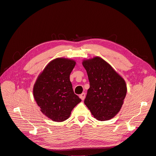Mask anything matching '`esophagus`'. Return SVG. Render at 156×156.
Here are the masks:
<instances>
[{
    "label": "esophagus",
    "instance_id": "esophagus-1",
    "mask_svg": "<svg viewBox=\"0 0 156 156\" xmlns=\"http://www.w3.org/2000/svg\"><path fill=\"white\" fill-rule=\"evenodd\" d=\"M85 95H86V94L84 93V92H83V93H82L81 94H80V95H79V98H81L82 100H84V98H85Z\"/></svg>",
    "mask_w": 156,
    "mask_h": 156
}]
</instances>
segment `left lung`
I'll list each match as a JSON object with an SVG mask.
<instances>
[{
    "label": "left lung",
    "instance_id": "8db88e82",
    "mask_svg": "<svg viewBox=\"0 0 156 156\" xmlns=\"http://www.w3.org/2000/svg\"><path fill=\"white\" fill-rule=\"evenodd\" d=\"M90 88L84 104L98 120L111 119L120 110L126 95L124 79L104 60L94 57L84 60Z\"/></svg>",
    "mask_w": 156,
    "mask_h": 156
}]
</instances>
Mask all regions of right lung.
I'll return each mask as SVG.
<instances>
[{"label":"right lung","mask_w":156,"mask_h":156,"mask_svg":"<svg viewBox=\"0 0 156 156\" xmlns=\"http://www.w3.org/2000/svg\"><path fill=\"white\" fill-rule=\"evenodd\" d=\"M74 60L58 58L52 60L37 77L33 88L41 111L55 122L67 120L73 108L81 101L74 94L69 75Z\"/></svg>","instance_id":"obj_1"}]
</instances>
